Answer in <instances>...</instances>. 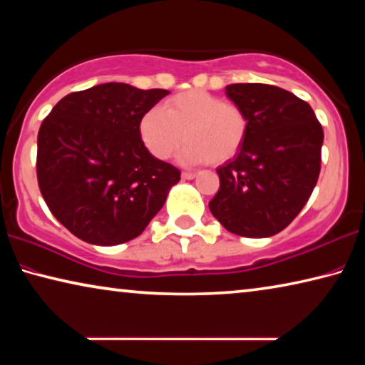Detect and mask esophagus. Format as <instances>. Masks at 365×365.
Wrapping results in <instances>:
<instances>
[{
	"instance_id": "34e87169",
	"label": "esophagus",
	"mask_w": 365,
	"mask_h": 365,
	"mask_svg": "<svg viewBox=\"0 0 365 365\" xmlns=\"http://www.w3.org/2000/svg\"><path fill=\"white\" fill-rule=\"evenodd\" d=\"M195 177H196V172H182V178H185V180H192Z\"/></svg>"
}]
</instances>
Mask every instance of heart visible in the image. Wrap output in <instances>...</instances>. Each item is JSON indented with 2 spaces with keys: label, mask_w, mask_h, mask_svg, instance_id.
<instances>
[{
  "label": "heart",
  "mask_w": 365,
  "mask_h": 365,
  "mask_svg": "<svg viewBox=\"0 0 365 365\" xmlns=\"http://www.w3.org/2000/svg\"><path fill=\"white\" fill-rule=\"evenodd\" d=\"M247 131L244 108L201 89L178 92L140 120L141 140L154 158L169 159L185 140L180 158L188 164H224L240 151Z\"/></svg>",
  "instance_id": "obj_1"
}]
</instances>
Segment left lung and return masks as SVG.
Masks as SVG:
<instances>
[{
    "label": "left lung",
    "mask_w": 365,
    "mask_h": 365,
    "mask_svg": "<svg viewBox=\"0 0 365 365\" xmlns=\"http://www.w3.org/2000/svg\"><path fill=\"white\" fill-rule=\"evenodd\" d=\"M225 94L244 108L248 131L235 159L217 169L210 210L229 232L271 237L296 219L314 192L322 125L307 102L276 86L230 84Z\"/></svg>",
    "instance_id": "obj_1"
}]
</instances>
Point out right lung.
Listing matches in <instances>:
<instances>
[{"label": "right lung", "mask_w": 365, "mask_h": 365, "mask_svg": "<svg viewBox=\"0 0 365 365\" xmlns=\"http://www.w3.org/2000/svg\"><path fill=\"white\" fill-rule=\"evenodd\" d=\"M165 89L107 83L71 92L37 136V180L51 214L78 239L118 245L140 235L164 206L180 170L155 159L140 120Z\"/></svg>", "instance_id": "add662e5"}]
</instances>
